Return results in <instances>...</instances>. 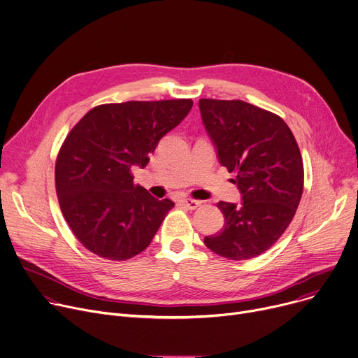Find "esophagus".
I'll return each mask as SVG.
<instances>
[{
	"mask_svg": "<svg viewBox=\"0 0 358 358\" xmlns=\"http://www.w3.org/2000/svg\"><path fill=\"white\" fill-rule=\"evenodd\" d=\"M180 204L184 206V207H187L188 210H196L197 207L201 206V201L192 200V199H181V200H180Z\"/></svg>",
	"mask_w": 358,
	"mask_h": 358,
	"instance_id": "esophagus-1",
	"label": "esophagus"
}]
</instances>
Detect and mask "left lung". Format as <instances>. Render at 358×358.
Here are the masks:
<instances>
[{
	"label": "left lung",
	"mask_w": 358,
	"mask_h": 358,
	"mask_svg": "<svg viewBox=\"0 0 358 358\" xmlns=\"http://www.w3.org/2000/svg\"><path fill=\"white\" fill-rule=\"evenodd\" d=\"M200 113L220 164L236 174L241 203L220 201L222 230L204 238L215 254L250 259L285 231L301 200L303 158L278 115L241 100L201 99Z\"/></svg>",
	"instance_id": "left-lung-1"
}]
</instances>
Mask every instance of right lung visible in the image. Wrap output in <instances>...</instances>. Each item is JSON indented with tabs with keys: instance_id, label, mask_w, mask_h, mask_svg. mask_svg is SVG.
Returning <instances> with one entry per match:
<instances>
[{
	"instance_id": "1",
	"label": "right lung",
	"mask_w": 358,
	"mask_h": 358,
	"mask_svg": "<svg viewBox=\"0 0 358 358\" xmlns=\"http://www.w3.org/2000/svg\"><path fill=\"white\" fill-rule=\"evenodd\" d=\"M191 100L127 101L88 111L64 141L55 188L64 218L91 252L124 262L144 251L174 207L134 184L158 141L189 113Z\"/></svg>"
}]
</instances>
